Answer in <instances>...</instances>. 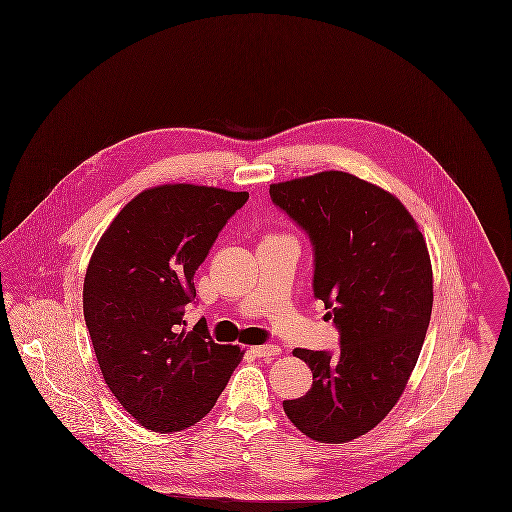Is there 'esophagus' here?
Returning <instances> with one entry per match:
<instances>
[{"label": "esophagus", "instance_id": "obj_1", "mask_svg": "<svg viewBox=\"0 0 512 512\" xmlns=\"http://www.w3.org/2000/svg\"><path fill=\"white\" fill-rule=\"evenodd\" d=\"M251 354L257 358H271L281 354L279 346H271V344H263V346H251Z\"/></svg>", "mask_w": 512, "mask_h": 512}]
</instances>
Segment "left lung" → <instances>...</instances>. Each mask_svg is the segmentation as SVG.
<instances>
[{
    "label": "left lung",
    "instance_id": "obj_1",
    "mask_svg": "<svg viewBox=\"0 0 512 512\" xmlns=\"http://www.w3.org/2000/svg\"><path fill=\"white\" fill-rule=\"evenodd\" d=\"M271 200L314 253V297L330 308L338 352L297 348L312 372L287 417L320 443H346L396 406L419 358L433 307L425 239L404 204L346 172L273 184Z\"/></svg>",
    "mask_w": 512,
    "mask_h": 512
}]
</instances>
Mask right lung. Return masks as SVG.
Returning <instances> with one entry per match:
<instances>
[{
	"label": "right lung",
	"mask_w": 512,
	"mask_h": 512,
	"mask_svg": "<svg viewBox=\"0 0 512 512\" xmlns=\"http://www.w3.org/2000/svg\"><path fill=\"white\" fill-rule=\"evenodd\" d=\"M249 200L194 184L144 190L104 231L87 269L85 322L104 382L140 425L182 431L215 406L243 358L186 330L194 275L227 219Z\"/></svg>",
	"instance_id": "add662e5"
}]
</instances>
